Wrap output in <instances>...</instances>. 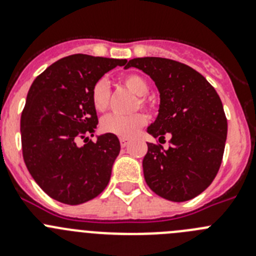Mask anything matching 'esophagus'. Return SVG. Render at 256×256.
<instances>
[{
    "label": "esophagus",
    "mask_w": 256,
    "mask_h": 256,
    "mask_svg": "<svg viewBox=\"0 0 256 256\" xmlns=\"http://www.w3.org/2000/svg\"><path fill=\"white\" fill-rule=\"evenodd\" d=\"M130 141L128 138H124V137H122V138H120V146H122V148H126V144H130Z\"/></svg>",
    "instance_id": "obj_1"
}]
</instances>
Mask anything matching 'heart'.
<instances>
[{
	"label": "heart",
	"instance_id": "obj_1",
	"mask_svg": "<svg viewBox=\"0 0 256 256\" xmlns=\"http://www.w3.org/2000/svg\"><path fill=\"white\" fill-rule=\"evenodd\" d=\"M120 83L128 91L136 94L137 101L134 104V108H148V102L144 96L148 92V83L144 76L138 74H126L120 78ZM91 102L94 108L98 112H106L110 105V90L105 80H97L91 90ZM148 119L142 112H136L132 115H108L101 120V130L105 133L130 138L141 130L146 124Z\"/></svg>",
	"mask_w": 256,
	"mask_h": 256
}]
</instances>
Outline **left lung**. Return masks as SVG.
Instances as JSON below:
<instances>
[{"label":"left lung","instance_id":"1","mask_svg":"<svg viewBox=\"0 0 256 256\" xmlns=\"http://www.w3.org/2000/svg\"><path fill=\"white\" fill-rule=\"evenodd\" d=\"M151 76L160 92L159 115L148 128L155 138L170 136L168 148L148 144L144 180L160 198L191 200L210 186L220 168L227 118L218 94L195 69L164 58L126 62Z\"/></svg>","mask_w":256,"mask_h":256}]
</instances>
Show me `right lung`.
Returning <instances> with one entry per match:
<instances>
[{
	"label": "right lung",
	"mask_w": 256,
	"mask_h": 256,
	"mask_svg": "<svg viewBox=\"0 0 256 256\" xmlns=\"http://www.w3.org/2000/svg\"><path fill=\"white\" fill-rule=\"evenodd\" d=\"M126 60L76 55L50 65L29 88L20 119L22 158L29 173L50 198L79 205L108 186L120 151L116 136L90 140L97 128L92 86ZM84 139L79 146L78 141Z\"/></svg>",
	"instance_id": "1"
}]
</instances>
